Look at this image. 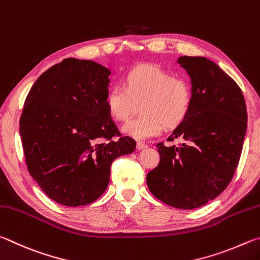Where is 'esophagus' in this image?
Masks as SVG:
<instances>
[{
  "label": "esophagus",
  "instance_id": "1",
  "mask_svg": "<svg viewBox=\"0 0 260 260\" xmlns=\"http://www.w3.org/2000/svg\"><path fill=\"white\" fill-rule=\"evenodd\" d=\"M145 148H147V145L146 144L142 143V142H138L137 143V149H138V151H142V149H145Z\"/></svg>",
  "mask_w": 260,
  "mask_h": 260
}]
</instances>
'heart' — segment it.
<instances>
[{
	"label": "heart",
	"mask_w": 260,
	"mask_h": 260,
	"mask_svg": "<svg viewBox=\"0 0 260 260\" xmlns=\"http://www.w3.org/2000/svg\"><path fill=\"white\" fill-rule=\"evenodd\" d=\"M107 111L114 120L124 121L125 135L135 139H147L160 135L163 126H178L187 117L192 105V88L188 81L172 76L156 66L144 65L131 70L123 79V85L108 89L105 98Z\"/></svg>",
	"instance_id": "b5f03b06"
}]
</instances>
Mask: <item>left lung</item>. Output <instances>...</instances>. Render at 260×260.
<instances>
[{"label": "left lung", "mask_w": 260, "mask_h": 260, "mask_svg": "<svg viewBox=\"0 0 260 260\" xmlns=\"http://www.w3.org/2000/svg\"><path fill=\"white\" fill-rule=\"evenodd\" d=\"M192 84L187 117L157 144L160 163L146 177L154 197L178 209H195L216 199L233 178L247 133V107L236 82L206 57H179Z\"/></svg>", "instance_id": "left-lung-1"}]
</instances>
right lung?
<instances>
[{"label":"right lung","mask_w":260,"mask_h":260,"mask_svg":"<svg viewBox=\"0 0 260 260\" xmlns=\"http://www.w3.org/2000/svg\"><path fill=\"white\" fill-rule=\"evenodd\" d=\"M109 75L98 62L66 58L40 75L25 100L19 133L27 169L62 206H85L102 197L112 162L136 148L107 111Z\"/></svg>","instance_id":"add662e5"}]
</instances>
